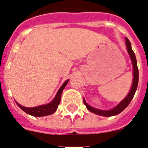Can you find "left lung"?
<instances>
[{
  "label": "left lung",
  "mask_w": 148,
  "mask_h": 148,
  "mask_svg": "<svg viewBox=\"0 0 148 148\" xmlns=\"http://www.w3.org/2000/svg\"><path fill=\"white\" fill-rule=\"evenodd\" d=\"M126 47H127V50L128 53H130V58H131L132 62V65H133V83H132V86L131 90L129 92V94L127 95L125 99L123 100L116 107H115L114 109L110 110H99V109L94 108L92 107L89 106L87 103L86 102L85 100L84 99V105H86V108L91 111L92 113H94V114H97V115H100V116H114V115H116V114H120L126 108L128 105H130V101H132V99H133L134 95H135V91L137 89L138 87V69L137 66V61H136V58H135V55L134 53L133 50L132 49L131 47V43L128 40V38H126Z\"/></svg>",
  "instance_id": "left-lung-1"
}]
</instances>
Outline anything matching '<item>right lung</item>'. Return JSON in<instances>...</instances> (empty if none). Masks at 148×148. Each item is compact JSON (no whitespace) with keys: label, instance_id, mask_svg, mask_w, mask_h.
Returning <instances> with one entry per match:
<instances>
[{"label":"right lung","instance_id":"add662e5","mask_svg":"<svg viewBox=\"0 0 148 148\" xmlns=\"http://www.w3.org/2000/svg\"><path fill=\"white\" fill-rule=\"evenodd\" d=\"M68 80L64 82L63 85L60 87L59 89V91L57 92L56 95L55 99H53V101H51L49 104L44 105H40V106L35 107V108H26V107H23L20 105L19 104L16 102L17 105H18L23 111L28 114L30 115L34 116H47L49 114H52L55 112L57 110V108L59 106V103H60L61 100V95H62V92L63 89H64L65 86L68 84Z\"/></svg>","mask_w":148,"mask_h":148}]
</instances>
